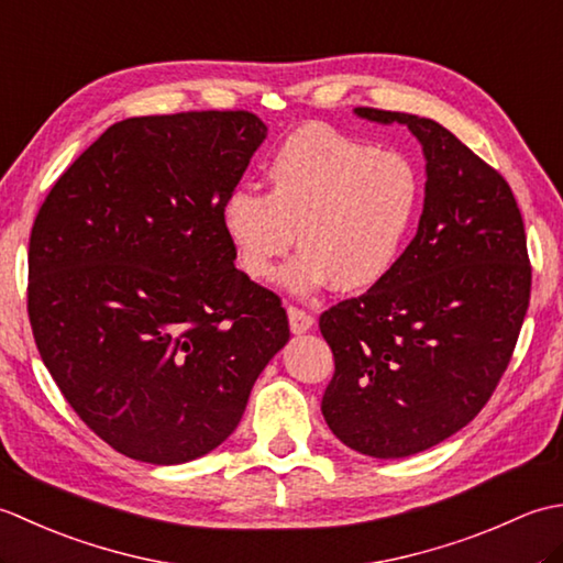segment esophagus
<instances>
[{"label":"esophagus","mask_w":563,"mask_h":563,"mask_svg":"<svg viewBox=\"0 0 563 563\" xmlns=\"http://www.w3.org/2000/svg\"><path fill=\"white\" fill-rule=\"evenodd\" d=\"M288 319H290L292 333H307L314 327V317L300 307H288Z\"/></svg>","instance_id":"1"}]
</instances>
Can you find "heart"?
I'll return each instance as SVG.
<instances>
[{"label": "heart", "mask_w": 563, "mask_h": 563, "mask_svg": "<svg viewBox=\"0 0 563 563\" xmlns=\"http://www.w3.org/2000/svg\"><path fill=\"white\" fill-rule=\"evenodd\" d=\"M266 184V196L236 188L224 200L222 230L251 280L271 278L297 239L300 254L280 273L295 295L377 288L399 266L423 206V176L406 154L329 128L285 140Z\"/></svg>", "instance_id": "heart-1"}]
</instances>
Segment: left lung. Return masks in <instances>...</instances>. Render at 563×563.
I'll return each instance as SVG.
<instances>
[{
	"mask_svg": "<svg viewBox=\"0 0 563 563\" xmlns=\"http://www.w3.org/2000/svg\"><path fill=\"white\" fill-rule=\"evenodd\" d=\"M355 115L411 130L426 198L389 278L319 317L336 363L321 413L343 445L397 460L457 433L492 399L528 314L532 268L516 196L494 166L430 118Z\"/></svg>",
	"mask_w": 563,
	"mask_h": 563,
	"instance_id": "obj_1",
	"label": "left lung"
}]
</instances>
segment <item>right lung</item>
Masks as SVG:
<instances>
[{
	"instance_id": "obj_1",
	"label": "right lung",
	"mask_w": 563,
	"mask_h": 563,
	"mask_svg": "<svg viewBox=\"0 0 563 563\" xmlns=\"http://www.w3.org/2000/svg\"><path fill=\"white\" fill-rule=\"evenodd\" d=\"M268 128L249 111L111 125L57 178L29 242V319L55 385L125 457L184 464L230 438L290 339L222 230Z\"/></svg>"
}]
</instances>
